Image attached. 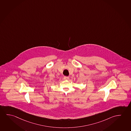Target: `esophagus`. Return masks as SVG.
<instances>
[{
  "label": "esophagus",
  "mask_w": 131,
  "mask_h": 131,
  "mask_svg": "<svg viewBox=\"0 0 131 131\" xmlns=\"http://www.w3.org/2000/svg\"><path fill=\"white\" fill-rule=\"evenodd\" d=\"M69 79V77H64V80L67 81V80H68Z\"/></svg>",
  "instance_id": "obj_1"
}]
</instances>
